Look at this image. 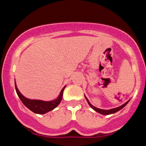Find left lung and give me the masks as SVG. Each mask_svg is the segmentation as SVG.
Instances as JSON below:
<instances>
[{
	"mask_svg": "<svg viewBox=\"0 0 146 146\" xmlns=\"http://www.w3.org/2000/svg\"><path fill=\"white\" fill-rule=\"evenodd\" d=\"M84 97H85V98H86V101H87V102H88V104H89L90 106L91 107V108H93V109L95 111L98 112V113H100V114H102V115H111V114H113V113H117V112H118L119 110H121V109H122V108H123V107H124L128 103L129 101H130V100H128V102H125V104H123V105L120 106H119V107H117V108H112V109H110V110H104V109H100V108H97V107L94 106H93V105L91 104L90 103V102L88 101V99H87L86 97L85 96V95H84Z\"/></svg>",
	"mask_w": 146,
	"mask_h": 146,
	"instance_id": "obj_1",
	"label": "left lung"
}]
</instances>
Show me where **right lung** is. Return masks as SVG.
Masks as SVG:
<instances>
[{"label": "right lung", "instance_id": "obj_1", "mask_svg": "<svg viewBox=\"0 0 146 146\" xmlns=\"http://www.w3.org/2000/svg\"><path fill=\"white\" fill-rule=\"evenodd\" d=\"M15 87H16V93H17L18 96L21 99V102H23L27 108H28L30 110L33 112L34 113L36 114H40V115H43L48 112L51 111V110H53L56 108L60 103L62 101L63 95V91L64 90L66 86H64V88L60 91V93L58 98L52 101H43V100H30L25 98L21 94V92L18 89L17 86H16V81H15Z\"/></svg>", "mask_w": 146, "mask_h": 146}]
</instances>
